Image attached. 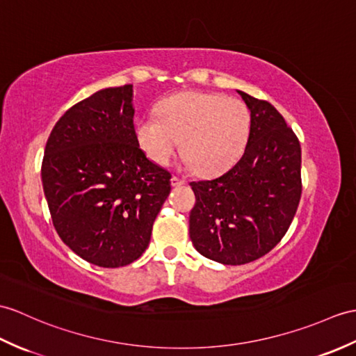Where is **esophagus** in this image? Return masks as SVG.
Returning <instances> with one entry per match:
<instances>
[{
	"mask_svg": "<svg viewBox=\"0 0 356 356\" xmlns=\"http://www.w3.org/2000/svg\"><path fill=\"white\" fill-rule=\"evenodd\" d=\"M171 185L172 186H181V185H185V181L181 180V179H179L177 176H172L171 177Z\"/></svg>",
	"mask_w": 356,
	"mask_h": 356,
	"instance_id": "esophagus-1",
	"label": "esophagus"
}]
</instances>
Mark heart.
I'll return each instance as SVG.
<instances>
[{
  "mask_svg": "<svg viewBox=\"0 0 356 356\" xmlns=\"http://www.w3.org/2000/svg\"><path fill=\"white\" fill-rule=\"evenodd\" d=\"M158 115L140 120L135 131L140 150L158 165H168L181 143L188 168L216 175L241 158L250 138V111L226 95L176 94L159 103Z\"/></svg>",
  "mask_w": 356,
  "mask_h": 356,
  "instance_id": "1",
  "label": "heart"
}]
</instances>
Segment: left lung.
I'll return each mask as SVG.
<instances>
[{"label": "left lung", "instance_id": "1", "mask_svg": "<svg viewBox=\"0 0 356 356\" xmlns=\"http://www.w3.org/2000/svg\"><path fill=\"white\" fill-rule=\"evenodd\" d=\"M250 111L244 154L211 180L191 181L195 204L189 238L195 250L225 266L268 253L286 234L302 194L299 139L275 106L236 90Z\"/></svg>", "mask_w": 356, "mask_h": 356}]
</instances>
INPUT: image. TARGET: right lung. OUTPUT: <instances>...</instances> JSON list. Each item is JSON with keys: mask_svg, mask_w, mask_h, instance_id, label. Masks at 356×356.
Masks as SVG:
<instances>
[{"mask_svg": "<svg viewBox=\"0 0 356 356\" xmlns=\"http://www.w3.org/2000/svg\"><path fill=\"white\" fill-rule=\"evenodd\" d=\"M134 86L106 88L74 104L45 145L42 185L56 232L104 268L145 252L171 191V175L147 158L135 134Z\"/></svg>", "mask_w": 356, "mask_h": 356, "instance_id": "obj_1", "label": "right lung"}]
</instances>
